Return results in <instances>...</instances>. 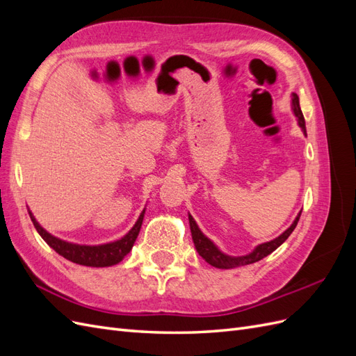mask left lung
<instances>
[{
	"instance_id": "1",
	"label": "left lung",
	"mask_w": 356,
	"mask_h": 356,
	"mask_svg": "<svg viewBox=\"0 0 356 356\" xmlns=\"http://www.w3.org/2000/svg\"><path fill=\"white\" fill-rule=\"evenodd\" d=\"M291 101H293V111H294L297 120H298V126L301 127V131H303V134L306 135V122H305L303 113H301V108H300V101H298L297 93L291 95ZM300 215H301V212L297 215V218L294 220V222L289 225V229H286L281 236H277L276 239H273L270 242L258 245L251 254L242 255V257L225 255L207 238V236H204L200 232L195 218H193L191 215H188V221H190V230H191L193 242H195L196 251L199 252V255L203 258V260L209 263L211 266L217 267V268H234V267H239V266H246V264H252V263L260 261V260H263L264 257H267L268 254H272L275 250H277V248L288 239V236L294 232L296 225L300 220Z\"/></svg>"
}]
</instances>
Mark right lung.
Here are the masks:
<instances>
[{
    "label": "right lung",
    "mask_w": 356,
    "mask_h": 356,
    "mask_svg": "<svg viewBox=\"0 0 356 356\" xmlns=\"http://www.w3.org/2000/svg\"><path fill=\"white\" fill-rule=\"evenodd\" d=\"M144 213L145 209L139 215L138 221L135 222L134 227L129 230L127 234H124L122 239H118L115 242H110V243H104V245H95V246H89V245H77V243H71V242H65L62 239L55 238L50 233H47L41 225L35 221L34 215L29 212V217L34 222V227L37 229V232L40 233V236L42 239L47 242V245L50 248H53L59 255H62L67 260L77 263L81 266H89V267H108V266H114L117 263H120L123 258L131 252L132 246L138 238L139 230H141L143 225V220H144Z\"/></svg>",
    "instance_id": "add662e5"
}]
</instances>
